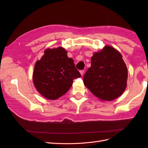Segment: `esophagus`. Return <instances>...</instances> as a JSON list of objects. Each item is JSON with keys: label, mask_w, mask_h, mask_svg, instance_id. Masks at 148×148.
<instances>
[{"label": "esophagus", "mask_w": 148, "mask_h": 148, "mask_svg": "<svg viewBox=\"0 0 148 148\" xmlns=\"http://www.w3.org/2000/svg\"><path fill=\"white\" fill-rule=\"evenodd\" d=\"M79 73H80V74H81L82 76H83L84 75V71L83 70H81V71H79Z\"/></svg>", "instance_id": "esophagus-1"}]
</instances>
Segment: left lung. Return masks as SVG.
Here are the masks:
<instances>
[{
	"label": "left lung",
	"mask_w": 148,
	"mask_h": 148,
	"mask_svg": "<svg viewBox=\"0 0 148 148\" xmlns=\"http://www.w3.org/2000/svg\"><path fill=\"white\" fill-rule=\"evenodd\" d=\"M91 60L83 77L85 86L100 101H113L122 95L127 88L128 70L120 52L105 46L93 53Z\"/></svg>",
	"instance_id": "obj_1"
}]
</instances>
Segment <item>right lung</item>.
I'll return each mask as SVG.
<instances>
[{
    "label": "right lung",
    "instance_id": "right-lung-1",
    "mask_svg": "<svg viewBox=\"0 0 148 148\" xmlns=\"http://www.w3.org/2000/svg\"><path fill=\"white\" fill-rule=\"evenodd\" d=\"M81 77L74 61L65 48L46 49L34 65L33 81L38 92L49 100H55L68 91L75 78Z\"/></svg>",
    "mask_w": 148,
    "mask_h": 148
}]
</instances>
